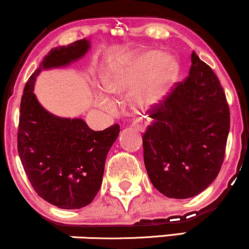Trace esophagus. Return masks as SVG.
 <instances>
[{"mask_svg": "<svg viewBox=\"0 0 249 249\" xmlns=\"http://www.w3.org/2000/svg\"><path fill=\"white\" fill-rule=\"evenodd\" d=\"M133 127L136 128L137 131H141V132H144L145 127H146V123L142 122L139 119V121H136L133 123Z\"/></svg>", "mask_w": 249, "mask_h": 249, "instance_id": "1", "label": "esophagus"}]
</instances>
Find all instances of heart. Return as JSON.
<instances>
[{"label": "heart", "instance_id": "obj_1", "mask_svg": "<svg viewBox=\"0 0 249 249\" xmlns=\"http://www.w3.org/2000/svg\"><path fill=\"white\" fill-rule=\"evenodd\" d=\"M177 71L178 64L173 57L162 56L158 50H148L108 71L104 76L103 84L107 92L121 95L141 85L151 72L146 87L136 97L139 105L150 107L157 101L162 87L176 76Z\"/></svg>", "mask_w": 249, "mask_h": 249}]
</instances>
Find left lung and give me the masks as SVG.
<instances>
[{"label":"left lung","mask_w":249,"mask_h":249,"mask_svg":"<svg viewBox=\"0 0 249 249\" xmlns=\"http://www.w3.org/2000/svg\"><path fill=\"white\" fill-rule=\"evenodd\" d=\"M188 76L151 107L144 162L159 192L192 198L218 177L230 132V107L210 65L192 53Z\"/></svg>","instance_id":"8db88e82"}]
</instances>
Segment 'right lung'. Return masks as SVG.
<instances>
[{
  "instance_id": "1",
  "label": "right lung",
  "mask_w": 249,
  "mask_h": 249,
  "mask_svg": "<svg viewBox=\"0 0 249 249\" xmlns=\"http://www.w3.org/2000/svg\"><path fill=\"white\" fill-rule=\"evenodd\" d=\"M87 39L49 51L24 87L19 110L17 150L35 192L64 210L85 207L102 186L107 156L119 134V124L93 131L83 119L61 118L42 107L34 83L42 69L63 67L81 58Z\"/></svg>"
}]
</instances>
